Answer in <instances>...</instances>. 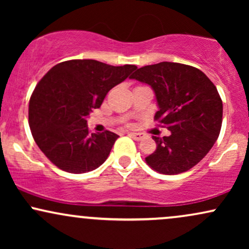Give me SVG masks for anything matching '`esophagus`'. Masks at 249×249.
<instances>
[{
    "label": "esophagus",
    "instance_id": "esophagus-1",
    "mask_svg": "<svg viewBox=\"0 0 249 249\" xmlns=\"http://www.w3.org/2000/svg\"><path fill=\"white\" fill-rule=\"evenodd\" d=\"M128 136H130L131 138L134 139V141H137V142L142 141V138H145V134H144V133H136V132H130V133H128Z\"/></svg>",
    "mask_w": 249,
    "mask_h": 249
}]
</instances>
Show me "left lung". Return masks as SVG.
<instances>
[{
	"mask_svg": "<svg viewBox=\"0 0 249 249\" xmlns=\"http://www.w3.org/2000/svg\"><path fill=\"white\" fill-rule=\"evenodd\" d=\"M131 78L152 88L159 107L154 119L171 131L168 137H152L157 148L145 158L148 166L168 176L196 166L221 130L222 101L215 85L196 68L172 62L139 68Z\"/></svg>",
	"mask_w": 249,
	"mask_h": 249,
	"instance_id": "obj_1",
	"label": "left lung"
}]
</instances>
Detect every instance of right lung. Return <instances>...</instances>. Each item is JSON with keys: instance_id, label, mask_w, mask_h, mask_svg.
<instances>
[{"instance_id": "right-lung-1", "label": "right lung", "mask_w": 249, "mask_h": 249, "mask_svg": "<svg viewBox=\"0 0 249 249\" xmlns=\"http://www.w3.org/2000/svg\"><path fill=\"white\" fill-rule=\"evenodd\" d=\"M136 65L113 67L95 59H71L55 65L36 85L29 102V125L37 146L69 173L96 170L107 160L118 134L90 133L87 118Z\"/></svg>"}]
</instances>
